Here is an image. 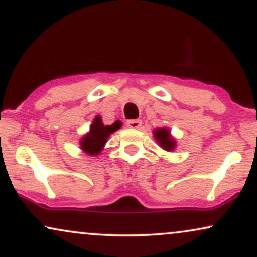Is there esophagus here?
<instances>
[{
    "mask_svg": "<svg viewBox=\"0 0 257 257\" xmlns=\"http://www.w3.org/2000/svg\"><path fill=\"white\" fill-rule=\"evenodd\" d=\"M126 126L132 129H139L141 126V120L140 119H129L126 120Z\"/></svg>",
    "mask_w": 257,
    "mask_h": 257,
    "instance_id": "34e87169",
    "label": "esophagus"
}]
</instances>
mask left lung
<instances>
[{
  "label": "left lung",
  "mask_w": 257,
  "mask_h": 257,
  "mask_svg": "<svg viewBox=\"0 0 257 257\" xmlns=\"http://www.w3.org/2000/svg\"><path fill=\"white\" fill-rule=\"evenodd\" d=\"M153 134H155L156 140L158 141L159 145L163 147L164 150L170 151V150L174 149V146H175V141H174V139L170 137V133L168 129L166 128L156 129V131L153 132Z\"/></svg>",
  "instance_id": "8db88e82"
}]
</instances>
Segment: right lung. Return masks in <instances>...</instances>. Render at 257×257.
Segmentation results:
<instances>
[{
  "instance_id": "add662e5",
  "label": "right lung",
  "mask_w": 257,
  "mask_h": 257,
  "mask_svg": "<svg viewBox=\"0 0 257 257\" xmlns=\"http://www.w3.org/2000/svg\"><path fill=\"white\" fill-rule=\"evenodd\" d=\"M120 126H122V123L119 120L114 122L112 125H104L101 117H95L93 124L90 126L89 134L82 138V150L87 152L88 155H98L102 150V147H104L106 140L110 137L111 133L118 131Z\"/></svg>"
}]
</instances>
